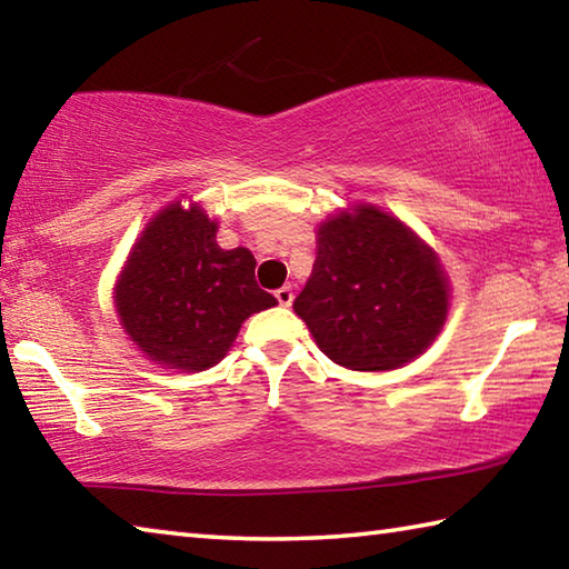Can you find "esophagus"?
Returning <instances> with one entry per match:
<instances>
[{"mask_svg":"<svg viewBox=\"0 0 569 569\" xmlns=\"http://www.w3.org/2000/svg\"><path fill=\"white\" fill-rule=\"evenodd\" d=\"M276 298H278V303H281V306H291V303H293V288H291V286L278 288Z\"/></svg>","mask_w":569,"mask_h":569,"instance_id":"34e87169","label":"esophagus"}]
</instances>
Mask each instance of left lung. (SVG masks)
Wrapping results in <instances>:
<instances>
[{"mask_svg": "<svg viewBox=\"0 0 569 569\" xmlns=\"http://www.w3.org/2000/svg\"><path fill=\"white\" fill-rule=\"evenodd\" d=\"M316 248L293 308L331 361L389 371L427 351L449 308L435 250L373 206L326 220Z\"/></svg>", "mask_w": 569, "mask_h": 569, "instance_id": "8db88e82", "label": "left lung"}]
</instances>
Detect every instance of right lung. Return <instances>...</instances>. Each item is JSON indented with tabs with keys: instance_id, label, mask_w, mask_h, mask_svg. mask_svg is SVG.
<instances>
[{
	"instance_id": "obj_1",
	"label": "right lung",
	"mask_w": 569,
	"mask_h": 569,
	"mask_svg": "<svg viewBox=\"0 0 569 569\" xmlns=\"http://www.w3.org/2000/svg\"><path fill=\"white\" fill-rule=\"evenodd\" d=\"M216 230L206 210L172 203L142 230L114 288L122 329L168 369L218 363L240 323L278 303L256 283L253 253L223 250Z\"/></svg>"
}]
</instances>
